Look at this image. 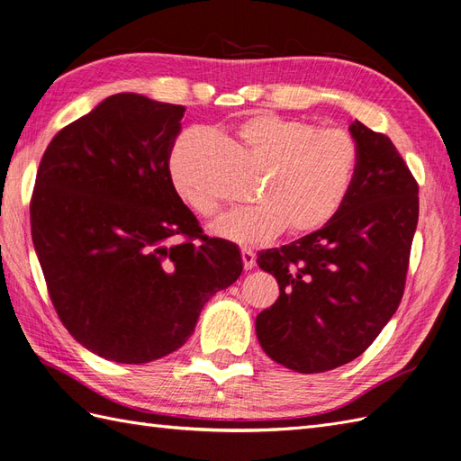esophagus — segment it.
<instances>
[{
  "label": "esophagus",
  "mask_w": 461,
  "mask_h": 461,
  "mask_svg": "<svg viewBox=\"0 0 461 461\" xmlns=\"http://www.w3.org/2000/svg\"><path fill=\"white\" fill-rule=\"evenodd\" d=\"M241 258H243L245 270H252V268H255L257 255H255V252H252L250 249H241Z\"/></svg>",
  "instance_id": "obj_1"
}]
</instances>
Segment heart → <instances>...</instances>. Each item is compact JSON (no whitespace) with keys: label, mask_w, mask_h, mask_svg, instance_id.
Here are the masks:
<instances>
[{"label":"heart","mask_w":461,"mask_h":461,"mask_svg":"<svg viewBox=\"0 0 461 461\" xmlns=\"http://www.w3.org/2000/svg\"><path fill=\"white\" fill-rule=\"evenodd\" d=\"M237 138L264 172L255 193L258 204L221 216L212 226L218 237L262 245L285 228L294 235L316 231L343 209L360 162L358 143L348 131L318 130L296 118L257 113L240 124ZM206 140V133L193 131L177 143L170 176L189 209L212 218L220 201L195 167V153Z\"/></svg>","instance_id":"1"}]
</instances>
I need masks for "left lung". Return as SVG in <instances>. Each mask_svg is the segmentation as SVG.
<instances>
[{
    "mask_svg": "<svg viewBox=\"0 0 461 461\" xmlns=\"http://www.w3.org/2000/svg\"><path fill=\"white\" fill-rule=\"evenodd\" d=\"M360 162L350 195L328 224L258 266L279 299L257 316L260 347L299 374L352 362L375 340L402 301L420 216L418 182L384 133L350 124Z\"/></svg>",
    "mask_w": 461,
    "mask_h": 461,
    "instance_id": "1",
    "label": "left lung"
}]
</instances>
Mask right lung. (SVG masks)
Instances as JSON below:
<instances>
[{
    "instance_id": "obj_1",
    "label": "right lung",
    "mask_w": 461,
    "mask_h": 461,
    "mask_svg": "<svg viewBox=\"0 0 461 461\" xmlns=\"http://www.w3.org/2000/svg\"><path fill=\"white\" fill-rule=\"evenodd\" d=\"M185 107L116 94L48 145L32 241L68 333L101 358L145 364L180 348L203 306L243 272L176 193L170 155Z\"/></svg>"
}]
</instances>
